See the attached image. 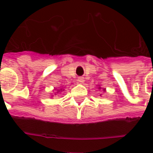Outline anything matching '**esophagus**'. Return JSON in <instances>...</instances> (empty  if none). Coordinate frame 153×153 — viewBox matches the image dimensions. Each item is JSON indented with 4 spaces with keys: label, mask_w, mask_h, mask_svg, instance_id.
<instances>
[{
    "label": "esophagus",
    "mask_w": 153,
    "mask_h": 153,
    "mask_svg": "<svg viewBox=\"0 0 153 153\" xmlns=\"http://www.w3.org/2000/svg\"><path fill=\"white\" fill-rule=\"evenodd\" d=\"M78 82L80 83H84V78L83 77H79L78 78Z\"/></svg>",
    "instance_id": "esophagus-1"
}]
</instances>
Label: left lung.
Segmentation results:
<instances>
[{
    "label": "left lung",
    "mask_w": 153,
    "mask_h": 153,
    "mask_svg": "<svg viewBox=\"0 0 153 153\" xmlns=\"http://www.w3.org/2000/svg\"><path fill=\"white\" fill-rule=\"evenodd\" d=\"M104 90H105V89H104Z\"/></svg>",
    "instance_id": "left-lung-1"
}]
</instances>
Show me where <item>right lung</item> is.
Instances as JSON below:
<instances>
[{
    "mask_svg": "<svg viewBox=\"0 0 153 153\" xmlns=\"http://www.w3.org/2000/svg\"><path fill=\"white\" fill-rule=\"evenodd\" d=\"M60 90H61V91H62V89H60V90H58V92H60Z\"/></svg>",
    "mask_w": 153,
    "mask_h": 153,
    "instance_id": "obj_1",
    "label": "right lung"
}]
</instances>
